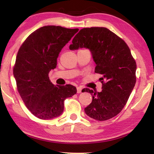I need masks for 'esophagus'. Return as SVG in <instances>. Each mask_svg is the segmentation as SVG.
Masks as SVG:
<instances>
[{
    "label": "esophagus",
    "mask_w": 154,
    "mask_h": 154,
    "mask_svg": "<svg viewBox=\"0 0 154 154\" xmlns=\"http://www.w3.org/2000/svg\"><path fill=\"white\" fill-rule=\"evenodd\" d=\"M82 88L81 87V86H78V87H77V94H80V93L82 92Z\"/></svg>",
    "instance_id": "1"
}]
</instances>
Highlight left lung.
Here are the masks:
<instances>
[{
  "label": "left lung",
  "instance_id": "obj_1",
  "mask_svg": "<svg viewBox=\"0 0 154 154\" xmlns=\"http://www.w3.org/2000/svg\"><path fill=\"white\" fill-rule=\"evenodd\" d=\"M89 49L96 64L95 72L103 75L101 92L92 95V102L84 108L86 115L97 121H106L117 115L124 107L136 82L135 60L124 41L105 27L82 29L69 49Z\"/></svg>",
  "mask_w": 154,
  "mask_h": 154
}]
</instances>
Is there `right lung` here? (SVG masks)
Returning a JSON list of instances; mask_svg holds the SVG:
<instances>
[{"label":"right lung","mask_w":154,"mask_h":154,"mask_svg":"<svg viewBox=\"0 0 154 154\" xmlns=\"http://www.w3.org/2000/svg\"><path fill=\"white\" fill-rule=\"evenodd\" d=\"M78 31L45 26L30 35L19 49L13 70L17 89L26 107L40 119L59 116L65 100L77 93L70 84H53L49 72L56 68L63 47Z\"/></svg>","instance_id":"1"}]
</instances>
